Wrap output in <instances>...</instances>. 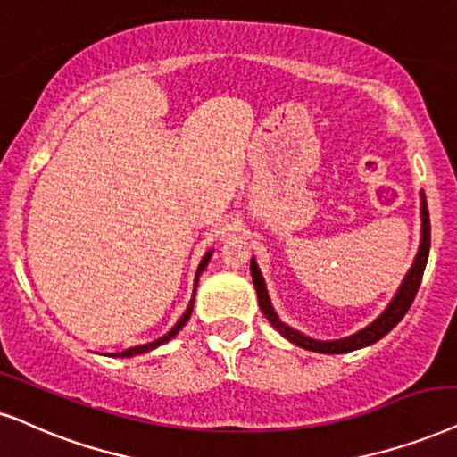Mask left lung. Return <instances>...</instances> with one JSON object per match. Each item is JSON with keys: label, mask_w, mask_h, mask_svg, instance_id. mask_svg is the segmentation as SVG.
<instances>
[{"label": "left lung", "mask_w": 457, "mask_h": 457, "mask_svg": "<svg viewBox=\"0 0 457 457\" xmlns=\"http://www.w3.org/2000/svg\"><path fill=\"white\" fill-rule=\"evenodd\" d=\"M428 252H430V218H428V207H426V199L422 195V241H420V252L416 256V262H413V266H411V270L407 272L401 289L396 292L395 300L390 302V306L384 311V315L378 317L376 321L370 325V328H365L363 331H359V334H354L351 337H345V340H334V342L312 340V337L300 334V331H295L292 328H287L286 323H281L279 317H277L275 311H272V306L269 302V294H266V287L262 281V275H260L258 266L253 260H252L250 269H252L253 287H256V294H258V304H260V308H262L264 317L269 319L272 328L279 331L283 337H287L289 342H294L295 346L306 348V351L325 353V354H340V353H351V351H357V348L373 345V342H378L380 337L386 336L388 331L393 329L403 317H405V312L410 311L413 298H416L420 283H422L426 262H428Z\"/></svg>", "instance_id": "8db88e82"}]
</instances>
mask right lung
Returning <instances> with one entry per match:
<instances>
[{"instance_id": "right-lung-1", "label": "right lung", "mask_w": 457, "mask_h": 457, "mask_svg": "<svg viewBox=\"0 0 457 457\" xmlns=\"http://www.w3.org/2000/svg\"><path fill=\"white\" fill-rule=\"evenodd\" d=\"M210 256H212V253H205V258L201 260V264H199V269H197V279H199L201 270L205 269V264H207V260H210ZM197 279H195V287H197ZM191 312H193V300H191V304H188L187 312H185V315H182L180 321H178V323L174 325V328H171V329L168 331V334H165L163 337H159V340L151 342V345H142V346L128 348V351H123V353H117V354H112V357H132V354H142V353H149V351H153V348H157V346L165 345V342L171 340V337H174V336L178 334V331H180L182 328H185V323L188 321V319H191Z\"/></svg>"}]
</instances>
